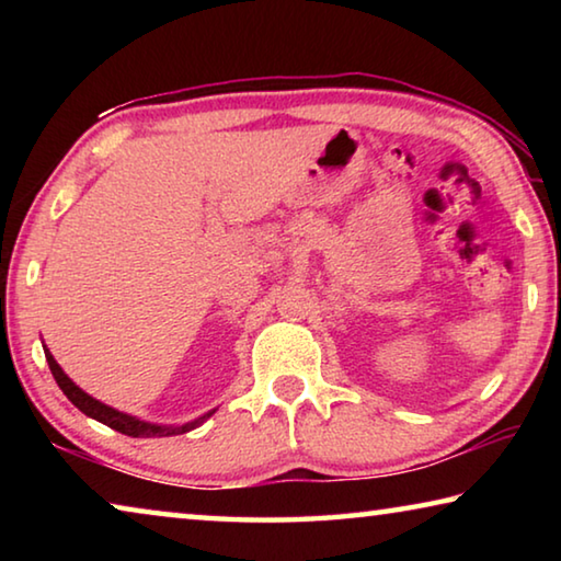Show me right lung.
I'll list each match as a JSON object with an SVG mask.
<instances>
[{
  "mask_svg": "<svg viewBox=\"0 0 561 561\" xmlns=\"http://www.w3.org/2000/svg\"><path fill=\"white\" fill-rule=\"evenodd\" d=\"M44 354H46V360H49V368H51V374H54V378H56V383H59L64 396L69 398V401H71L76 408H79L81 413L96 417L99 423L108 425V428L118 431V433H123V435H130V438H165V435H183V433H187V431L197 428V425H201V423L205 421V417L213 415V413H207V415L201 417V421H193V423H187V425H156V423L138 421V417L121 413V411H116V408L103 405L101 401H96V398H91L89 393H83L81 388L76 386V383L71 381V378L61 371V366L56 364L54 356L49 354V348H44Z\"/></svg>",
  "mask_w": 561,
  "mask_h": 561,
  "instance_id": "1",
  "label": "right lung"
}]
</instances>
